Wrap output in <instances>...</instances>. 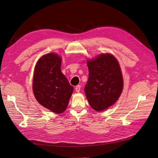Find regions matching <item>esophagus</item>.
Listing matches in <instances>:
<instances>
[{
	"label": "esophagus",
	"mask_w": 158,
	"mask_h": 158,
	"mask_svg": "<svg viewBox=\"0 0 158 158\" xmlns=\"http://www.w3.org/2000/svg\"><path fill=\"white\" fill-rule=\"evenodd\" d=\"M80 89H81V86L80 85H77L75 87V89H76V91L77 92H80Z\"/></svg>",
	"instance_id": "34e87169"
}]
</instances>
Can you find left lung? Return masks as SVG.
Here are the masks:
<instances>
[{"mask_svg":"<svg viewBox=\"0 0 158 158\" xmlns=\"http://www.w3.org/2000/svg\"><path fill=\"white\" fill-rule=\"evenodd\" d=\"M89 78L84 88L91 107L102 111L113 105L120 96L123 81L119 63L110 53H102L87 61Z\"/></svg>","mask_w":158,"mask_h":158,"instance_id":"8db88e82","label":"left lung"}]
</instances>
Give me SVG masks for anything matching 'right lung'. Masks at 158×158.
<instances>
[{
    "label": "right lung",
    "mask_w": 158,
    "mask_h": 158,
    "mask_svg": "<svg viewBox=\"0 0 158 158\" xmlns=\"http://www.w3.org/2000/svg\"><path fill=\"white\" fill-rule=\"evenodd\" d=\"M61 58L55 53L41 57L35 68L32 90L41 105L57 114L67 108L74 90L61 70Z\"/></svg>",
    "instance_id": "obj_1"
}]
</instances>
